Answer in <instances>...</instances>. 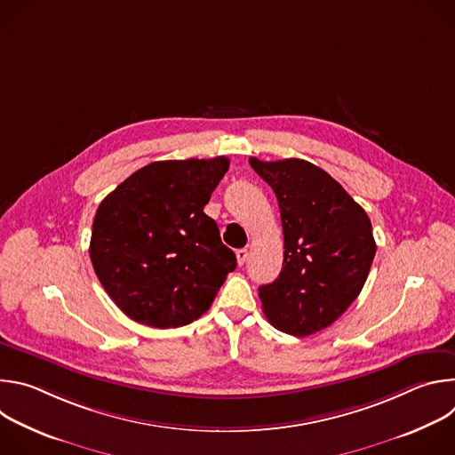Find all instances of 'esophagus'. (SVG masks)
Segmentation results:
<instances>
[{"mask_svg":"<svg viewBox=\"0 0 455 455\" xmlns=\"http://www.w3.org/2000/svg\"><path fill=\"white\" fill-rule=\"evenodd\" d=\"M235 257H237V263L243 267L246 263V257H248V250L246 248H239L235 250Z\"/></svg>","mask_w":455,"mask_h":455,"instance_id":"34e87169","label":"esophagus"}]
</instances>
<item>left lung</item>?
Wrapping results in <instances>:
<instances>
[{"label": "left lung", "mask_w": 455, "mask_h": 455, "mask_svg": "<svg viewBox=\"0 0 455 455\" xmlns=\"http://www.w3.org/2000/svg\"><path fill=\"white\" fill-rule=\"evenodd\" d=\"M275 192L284 234L279 277L259 286L274 328L307 337L342 316L362 291L376 243L371 220L344 187L320 167L288 158H250Z\"/></svg>", "instance_id": "1"}]
</instances>
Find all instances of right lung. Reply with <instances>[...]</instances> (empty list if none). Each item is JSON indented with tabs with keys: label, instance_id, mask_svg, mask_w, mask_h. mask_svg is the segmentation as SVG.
<instances>
[{
	"label": "right lung",
	"instance_id": "1",
	"mask_svg": "<svg viewBox=\"0 0 455 455\" xmlns=\"http://www.w3.org/2000/svg\"><path fill=\"white\" fill-rule=\"evenodd\" d=\"M228 158L153 162L100 202L92 230L93 270L135 322L180 328L212 304L235 253L204 209Z\"/></svg>",
	"mask_w": 455,
	"mask_h": 455
}]
</instances>
